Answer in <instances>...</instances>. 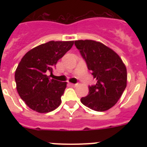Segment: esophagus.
I'll list each match as a JSON object with an SVG mask.
<instances>
[{
  "label": "esophagus",
  "instance_id": "34e87169",
  "mask_svg": "<svg viewBox=\"0 0 147 147\" xmlns=\"http://www.w3.org/2000/svg\"><path fill=\"white\" fill-rule=\"evenodd\" d=\"M69 85H71V86H72V87H76V85H76V84H72V83H70Z\"/></svg>",
  "mask_w": 147,
  "mask_h": 147
}]
</instances>
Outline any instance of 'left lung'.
<instances>
[{"instance_id": "8db88e82", "label": "left lung", "mask_w": 147, "mask_h": 147, "mask_svg": "<svg viewBox=\"0 0 147 147\" xmlns=\"http://www.w3.org/2000/svg\"><path fill=\"white\" fill-rule=\"evenodd\" d=\"M75 45L97 80L95 85L88 87V94L81 98V102L96 111L111 108L127 87L125 65L114 50L100 42L76 40Z\"/></svg>"}]
</instances>
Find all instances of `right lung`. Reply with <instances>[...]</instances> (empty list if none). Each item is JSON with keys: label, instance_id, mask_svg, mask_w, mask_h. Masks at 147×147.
<instances>
[{"label": "right lung", "instance_id": "1", "mask_svg": "<svg viewBox=\"0 0 147 147\" xmlns=\"http://www.w3.org/2000/svg\"><path fill=\"white\" fill-rule=\"evenodd\" d=\"M74 41H49L24 55L15 71L17 91L25 104L39 113H48L61 104L67 82L50 79L58 60L71 49Z\"/></svg>", "mask_w": 147, "mask_h": 147}]
</instances>
